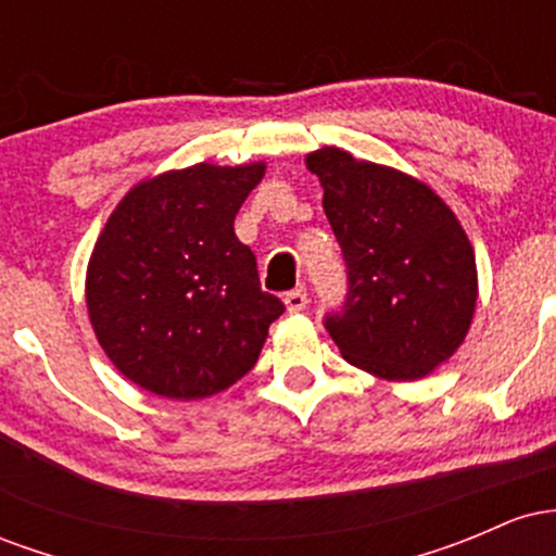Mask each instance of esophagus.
Listing matches in <instances>:
<instances>
[{
    "mask_svg": "<svg viewBox=\"0 0 556 556\" xmlns=\"http://www.w3.org/2000/svg\"><path fill=\"white\" fill-rule=\"evenodd\" d=\"M305 305H308V292L305 290H292L285 295L287 314H300V311H305Z\"/></svg>",
    "mask_w": 556,
    "mask_h": 556,
    "instance_id": "obj_1",
    "label": "esophagus"
}]
</instances>
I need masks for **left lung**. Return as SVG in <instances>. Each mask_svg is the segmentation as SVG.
<instances>
[{
    "label": "left lung",
    "mask_w": 556,
    "mask_h": 556,
    "mask_svg": "<svg viewBox=\"0 0 556 556\" xmlns=\"http://www.w3.org/2000/svg\"><path fill=\"white\" fill-rule=\"evenodd\" d=\"M348 264V300L327 316L342 358L387 381L429 376L465 342L478 300L476 253L426 182L324 146L305 156Z\"/></svg>",
    "instance_id": "obj_1"
}]
</instances>
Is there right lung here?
I'll return each instance as SVG.
<instances>
[{
	"instance_id": "right-lung-1",
	"label": "right lung",
	"mask_w": 556,
	"mask_h": 556,
	"mask_svg": "<svg viewBox=\"0 0 556 556\" xmlns=\"http://www.w3.org/2000/svg\"><path fill=\"white\" fill-rule=\"evenodd\" d=\"M266 164L201 162L140 180L101 229L86 305L125 379L169 400L225 392L256 366L279 298L261 290L235 214Z\"/></svg>"
}]
</instances>
